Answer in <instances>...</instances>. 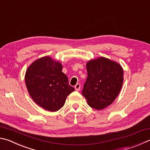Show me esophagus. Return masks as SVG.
Wrapping results in <instances>:
<instances>
[{"label":"esophagus","mask_w":150,"mask_h":150,"mask_svg":"<svg viewBox=\"0 0 150 150\" xmlns=\"http://www.w3.org/2000/svg\"><path fill=\"white\" fill-rule=\"evenodd\" d=\"M75 88L76 91H79L80 88H81V84H80L79 83H77V84H76V85L75 86Z\"/></svg>","instance_id":"34e87169"}]
</instances>
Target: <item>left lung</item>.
<instances>
[{"label":"left lung","instance_id":"1","mask_svg":"<svg viewBox=\"0 0 150 150\" xmlns=\"http://www.w3.org/2000/svg\"><path fill=\"white\" fill-rule=\"evenodd\" d=\"M88 76L82 94L91 108L102 110L113 103L123 83V70L119 64L105 58L86 64Z\"/></svg>","mask_w":150,"mask_h":150}]
</instances>
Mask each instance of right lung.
Listing matches in <instances>:
<instances>
[{"mask_svg":"<svg viewBox=\"0 0 150 150\" xmlns=\"http://www.w3.org/2000/svg\"><path fill=\"white\" fill-rule=\"evenodd\" d=\"M62 70V64L48 56L35 61L27 69L25 80L30 96L46 110H59L75 91Z\"/></svg>","mask_w":150,"mask_h":150,"instance_id":"1","label":"right lung"}]
</instances>
